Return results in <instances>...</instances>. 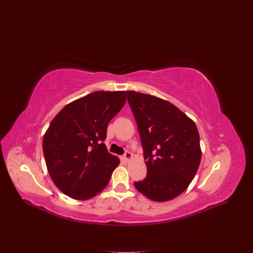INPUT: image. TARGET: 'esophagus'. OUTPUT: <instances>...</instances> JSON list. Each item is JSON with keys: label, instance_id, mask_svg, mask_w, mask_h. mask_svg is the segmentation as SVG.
<instances>
[{"label": "esophagus", "instance_id": "esophagus-1", "mask_svg": "<svg viewBox=\"0 0 253 253\" xmlns=\"http://www.w3.org/2000/svg\"><path fill=\"white\" fill-rule=\"evenodd\" d=\"M123 157H124V159H125L126 161H128V160H130V159L132 158V154H131V152H129L128 150H126V151L124 152Z\"/></svg>", "mask_w": 253, "mask_h": 253}]
</instances>
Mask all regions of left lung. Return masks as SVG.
Returning a JSON list of instances; mask_svg holds the SVG:
<instances>
[{"label": "left lung", "mask_w": 253, "mask_h": 253, "mask_svg": "<svg viewBox=\"0 0 253 253\" xmlns=\"http://www.w3.org/2000/svg\"><path fill=\"white\" fill-rule=\"evenodd\" d=\"M127 99L147 166L145 179L134 185L151 200H171L188 187L199 167L201 149L197 127L165 100L135 91H127Z\"/></svg>", "instance_id": "obj_1"}]
</instances>
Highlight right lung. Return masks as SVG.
<instances>
[{
	"label": "right lung",
	"mask_w": 253,
	"mask_h": 253,
	"mask_svg": "<svg viewBox=\"0 0 253 253\" xmlns=\"http://www.w3.org/2000/svg\"><path fill=\"white\" fill-rule=\"evenodd\" d=\"M126 102L125 91H97L66 105L43 139L49 174L66 195L86 200L108 184L119 159L103 143L107 126Z\"/></svg>",
	"instance_id": "1"
}]
</instances>
